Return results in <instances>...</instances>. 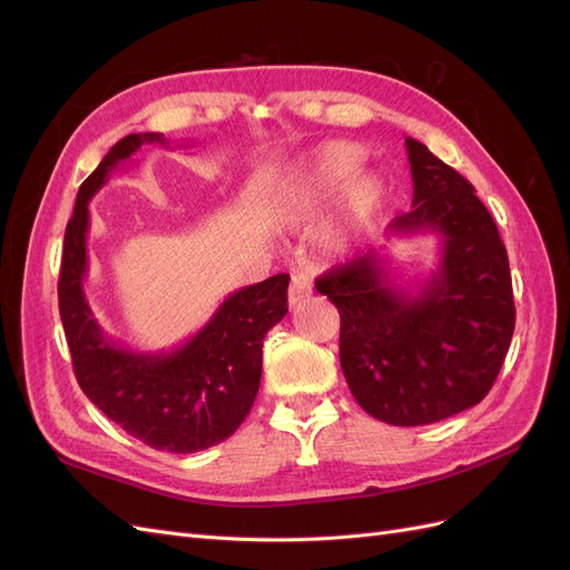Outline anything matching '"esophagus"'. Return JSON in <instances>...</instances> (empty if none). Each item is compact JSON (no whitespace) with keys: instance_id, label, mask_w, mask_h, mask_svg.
<instances>
[{"instance_id":"34e87169","label":"esophagus","mask_w":570,"mask_h":570,"mask_svg":"<svg viewBox=\"0 0 570 570\" xmlns=\"http://www.w3.org/2000/svg\"><path fill=\"white\" fill-rule=\"evenodd\" d=\"M312 281L306 278V275H295L289 283V289H287V302L292 308H297L302 302H306L308 297H312Z\"/></svg>"}]
</instances>
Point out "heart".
Listing matches in <instances>:
<instances>
[{"label":"heart","mask_w":570,"mask_h":570,"mask_svg":"<svg viewBox=\"0 0 570 570\" xmlns=\"http://www.w3.org/2000/svg\"><path fill=\"white\" fill-rule=\"evenodd\" d=\"M364 161V149L354 142H327L308 159L287 183L281 204V216L289 226H308L318 220L331 206L342 187L350 183ZM385 204V183L373 174H361L352 180L344 195L342 214L333 237V247L344 249L352 239L364 233Z\"/></svg>","instance_id":"obj_1"}]
</instances>
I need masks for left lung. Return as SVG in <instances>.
<instances>
[{"instance_id":"left-lung-1","label":"left lung","mask_w":570,"mask_h":570,"mask_svg":"<svg viewBox=\"0 0 570 570\" xmlns=\"http://www.w3.org/2000/svg\"><path fill=\"white\" fill-rule=\"evenodd\" d=\"M413 209L390 237L438 235L440 262L413 289L383 249L327 271L316 289L342 318L340 364L358 406L390 425H428L482 402L509 352L515 308L507 247L473 185L406 137Z\"/></svg>"}]
</instances>
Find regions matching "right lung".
I'll list each match as a JSON object with an SVG mask.
<instances>
[{"mask_svg": "<svg viewBox=\"0 0 570 570\" xmlns=\"http://www.w3.org/2000/svg\"><path fill=\"white\" fill-rule=\"evenodd\" d=\"M142 145L168 147L161 132L118 140L78 189L63 235L59 314L73 371L88 400L154 450L193 454L230 438L262 385L264 337L287 314L289 275L235 289L199 333L170 352H135L101 331L85 297L90 199Z\"/></svg>", "mask_w": 570, "mask_h": 570, "instance_id": "right-lung-1", "label": "right lung"}]
</instances>
